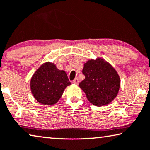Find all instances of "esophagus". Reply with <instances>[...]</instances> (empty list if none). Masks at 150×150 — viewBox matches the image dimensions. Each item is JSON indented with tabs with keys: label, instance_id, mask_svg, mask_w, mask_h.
Returning a JSON list of instances; mask_svg holds the SVG:
<instances>
[{
	"label": "esophagus",
	"instance_id": "esophagus-1",
	"mask_svg": "<svg viewBox=\"0 0 150 150\" xmlns=\"http://www.w3.org/2000/svg\"><path fill=\"white\" fill-rule=\"evenodd\" d=\"M73 83L75 84H79V79H75L73 80Z\"/></svg>",
	"mask_w": 150,
	"mask_h": 150
}]
</instances>
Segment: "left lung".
<instances>
[{
	"instance_id": "left-lung-1",
	"label": "left lung",
	"mask_w": 150,
	"mask_h": 150,
	"mask_svg": "<svg viewBox=\"0 0 150 150\" xmlns=\"http://www.w3.org/2000/svg\"><path fill=\"white\" fill-rule=\"evenodd\" d=\"M84 80L79 84L88 100L95 106L107 105L116 98L120 85V77L109 63L101 58L84 64Z\"/></svg>"
}]
</instances>
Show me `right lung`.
<instances>
[{
    "mask_svg": "<svg viewBox=\"0 0 150 150\" xmlns=\"http://www.w3.org/2000/svg\"><path fill=\"white\" fill-rule=\"evenodd\" d=\"M70 84L66 71L58 70L51 62L43 64L30 80V88L34 97L45 105L57 103L65 88Z\"/></svg>",
    "mask_w": 150,
    "mask_h": 150,
    "instance_id": "right-lung-1",
    "label": "right lung"
}]
</instances>
